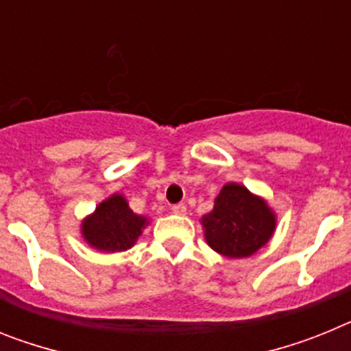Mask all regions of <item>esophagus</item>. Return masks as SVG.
<instances>
[{"label": "esophagus", "mask_w": 351, "mask_h": 351, "mask_svg": "<svg viewBox=\"0 0 351 351\" xmlns=\"http://www.w3.org/2000/svg\"><path fill=\"white\" fill-rule=\"evenodd\" d=\"M172 213H176V214H186V206L184 204H173L172 206Z\"/></svg>", "instance_id": "obj_1"}]
</instances>
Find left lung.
Masks as SVG:
<instances>
[{
    "instance_id": "8db88e82",
    "label": "left lung",
    "mask_w": 351,
    "mask_h": 351,
    "mask_svg": "<svg viewBox=\"0 0 351 351\" xmlns=\"http://www.w3.org/2000/svg\"><path fill=\"white\" fill-rule=\"evenodd\" d=\"M207 244L228 258H244L260 250L274 232V214L262 198L241 184L223 186L214 209L202 218Z\"/></svg>"
}]
</instances>
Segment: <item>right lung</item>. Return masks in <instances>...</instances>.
<instances>
[{
	"label": "right lung",
	"instance_id": "obj_1",
	"mask_svg": "<svg viewBox=\"0 0 351 351\" xmlns=\"http://www.w3.org/2000/svg\"><path fill=\"white\" fill-rule=\"evenodd\" d=\"M145 225V218L133 213L125 198L114 195L82 223V234L93 247L114 253L132 247Z\"/></svg>",
	"mask_w": 351,
	"mask_h": 351
}]
</instances>
